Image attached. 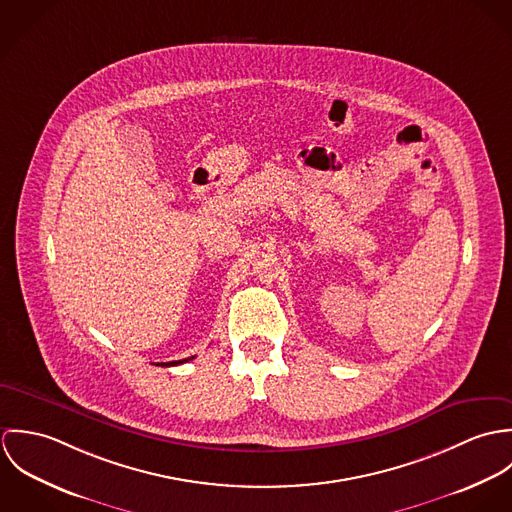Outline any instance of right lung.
<instances>
[{
  "instance_id": "right-lung-1",
  "label": "right lung",
  "mask_w": 512,
  "mask_h": 512,
  "mask_svg": "<svg viewBox=\"0 0 512 512\" xmlns=\"http://www.w3.org/2000/svg\"><path fill=\"white\" fill-rule=\"evenodd\" d=\"M191 359H195V357H191ZM191 359H185V361H173V363H161V366L181 365V363H187V361H191Z\"/></svg>"
}]
</instances>
